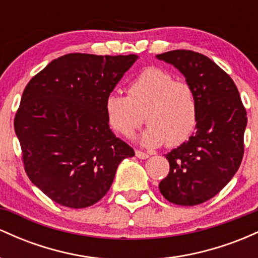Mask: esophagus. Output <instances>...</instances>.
<instances>
[{
	"label": "esophagus",
	"instance_id": "1",
	"mask_svg": "<svg viewBox=\"0 0 258 258\" xmlns=\"http://www.w3.org/2000/svg\"><path fill=\"white\" fill-rule=\"evenodd\" d=\"M136 156L139 159H148L149 158V154L142 152V150H136Z\"/></svg>",
	"mask_w": 258,
	"mask_h": 258
}]
</instances>
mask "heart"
<instances>
[{"mask_svg":"<svg viewBox=\"0 0 258 258\" xmlns=\"http://www.w3.org/2000/svg\"><path fill=\"white\" fill-rule=\"evenodd\" d=\"M109 126L117 135L131 137L143 125L144 146H182L193 136L199 122V100L189 82L174 80L159 67H148L130 82L127 96L110 92L104 99Z\"/></svg>","mask_w":258,"mask_h":258,"instance_id":"obj_1","label":"heart"}]
</instances>
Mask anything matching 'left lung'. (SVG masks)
I'll use <instances>...</instances> for the list:
<instances>
[{"mask_svg": "<svg viewBox=\"0 0 258 258\" xmlns=\"http://www.w3.org/2000/svg\"><path fill=\"white\" fill-rule=\"evenodd\" d=\"M156 57L185 76L199 100L197 132L165 155L170 172L160 191L176 205H199L220 193L240 166L246 109L232 78L206 55L176 49Z\"/></svg>", "mask_w": 258, "mask_h": 258, "instance_id": "obj_1", "label": "left lung"}]
</instances>
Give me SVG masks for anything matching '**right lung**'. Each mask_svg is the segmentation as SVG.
<instances>
[{"mask_svg": "<svg viewBox=\"0 0 258 258\" xmlns=\"http://www.w3.org/2000/svg\"><path fill=\"white\" fill-rule=\"evenodd\" d=\"M136 59L69 53L26 85L14 117L22 161L31 182L59 205L96 204L120 162L135 155L111 132L104 99Z\"/></svg>", "mask_w": 258, "mask_h": 258, "instance_id": "obj_1", "label": "right lung"}]
</instances>
